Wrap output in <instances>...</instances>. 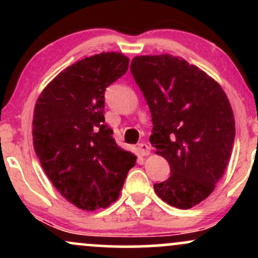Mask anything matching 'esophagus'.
I'll return each mask as SVG.
<instances>
[{
    "instance_id": "34e87169",
    "label": "esophagus",
    "mask_w": 258,
    "mask_h": 258,
    "mask_svg": "<svg viewBox=\"0 0 258 258\" xmlns=\"http://www.w3.org/2000/svg\"><path fill=\"white\" fill-rule=\"evenodd\" d=\"M138 150L143 156H147L150 154V147L147 143H139L138 144Z\"/></svg>"
}]
</instances>
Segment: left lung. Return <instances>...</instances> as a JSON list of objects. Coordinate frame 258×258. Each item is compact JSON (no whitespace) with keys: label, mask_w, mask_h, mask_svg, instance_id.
Returning a JSON list of instances; mask_svg holds the SVG:
<instances>
[{"label":"left lung","mask_w":258,"mask_h":258,"mask_svg":"<svg viewBox=\"0 0 258 258\" xmlns=\"http://www.w3.org/2000/svg\"><path fill=\"white\" fill-rule=\"evenodd\" d=\"M131 73L152 112L150 143L171 168L154 190L168 205L191 209L215 190L229 161L235 138L229 100L211 76L167 53L135 57Z\"/></svg>","instance_id":"left-lung-1"}]
</instances>
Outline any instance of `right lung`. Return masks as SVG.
Instances as JSON below:
<instances>
[{"label": "right lung", "instance_id": "add662e5", "mask_svg": "<svg viewBox=\"0 0 258 258\" xmlns=\"http://www.w3.org/2000/svg\"><path fill=\"white\" fill-rule=\"evenodd\" d=\"M119 52L91 55L59 73L38 96L32 120L37 158L52 184L81 210L119 198L136 155L117 147L104 123V92L128 69Z\"/></svg>", "mask_w": 258, "mask_h": 258}]
</instances>
